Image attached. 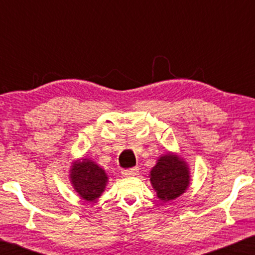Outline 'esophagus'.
I'll return each mask as SVG.
<instances>
[{
  "label": "esophagus",
  "instance_id": "34e87169",
  "mask_svg": "<svg viewBox=\"0 0 255 255\" xmlns=\"http://www.w3.org/2000/svg\"><path fill=\"white\" fill-rule=\"evenodd\" d=\"M138 172H139L138 167H133V168L123 169L122 170V174H123V176H134V175H137Z\"/></svg>",
  "mask_w": 255,
  "mask_h": 255
}]
</instances>
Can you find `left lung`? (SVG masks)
<instances>
[{
    "label": "left lung",
    "mask_w": 255,
    "mask_h": 255,
    "mask_svg": "<svg viewBox=\"0 0 255 255\" xmlns=\"http://www.w3.org/2000/svg\"><path fill=\"white\" fill-rule=\"evenodd\" d=\"M149 181L159 200L169 202L181 196L189 187V168L183 159L167 153L160 156L149 172Z\"/></svg>",
    "instance_id": "1"
}]
</instances>
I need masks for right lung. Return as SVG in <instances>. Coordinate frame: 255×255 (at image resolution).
I'll use <instances>...</instances> for the list:
<instances>
[{
  "instance_id": "obj_1",
  "label": "right lung",
  "mask_w": 255,
  "mask_h": 255,
  "mask_svg": "<svg viewBox=\"0 0 255 255\" xmlns=\"http://www.w3.org/2000/svg\"><path fill=\"white\" fill-rule=\"evenodd\" d=\"M69 173L73 188L83 200L96 201L106 189L107 173L93 160L86 158L73 162Z\"/></svg>"
}]
</instances>
